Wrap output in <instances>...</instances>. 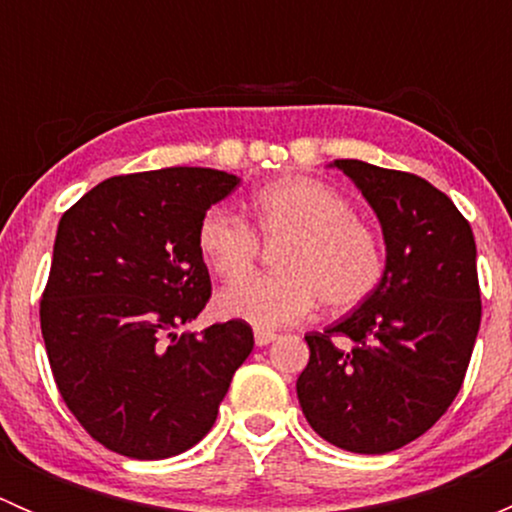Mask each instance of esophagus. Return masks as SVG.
Here are the masks:
<instances>
[{"label":"esophagus","instance_id":"esophagus-1","mask_svg":"<svg viewBox=\"0 0 512 512\" xmlns=\"http://www.w3.org/2000/svg\"><path fill=\"white\" fill-rule=\"evenodd\" d=\"M277 339L275 332H267V329H255V344L257 347H267Z\"/></svg>","mask_w":512,"mask_h":512}]
</instances>
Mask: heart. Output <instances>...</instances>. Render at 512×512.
<instances>
[{
  "label": "heart",
  "mask_w": 512,
  "mask_h": 512,
  "mask_svg": "<svg viewBox=\"0 0 512 512\" xmlns=\"http://www.w3.org/2000/svg\"><path fill=\"white\" fill-rule=\"evenodd\" d=\"M252 220L268 241L286 240L278 253L283 272L225 287L218 294L223 317L277 329L307 317L319 299L334 312L352 309L384 277V247L376 232L322 180L292 175L265 185L252 195ZM256 233L245 218L218 205L200 220L198 250L215 275L235 280L259 254Z\"/></svg>",
  "instance_id": "1"
}]
</instances>
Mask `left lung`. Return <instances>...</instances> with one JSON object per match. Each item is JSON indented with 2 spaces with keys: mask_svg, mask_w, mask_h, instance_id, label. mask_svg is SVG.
Segmentation results:
<instances>
[{
  "mask_svg": "<svg viewBox=\"0 0 512 512\" xmlns=\"http://www.w3.org/2000/svg\"><path fill=\"white\" fill-rule=\"evenodd\" d=\"M384 230L379 287L349 317L309 332L297 399L309 426L352 453H389L426 433L466 379L480 327L476 240L428 180L364 160H334ZM347 336L352 350L333 339Z\"/></svg>",
  "mask_w": 512,
  "mask_h": 512,
  "instance_id": "obj_1",
  "label": "left lung"
}]
</instances>
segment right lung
Segmentation results:
<instances>
[{
	"label": "right lung",
	"mask_w": 512,
	"mask_h": 512,
	"mask_svg": "<svg viewBox=\"0 0 512 512\" xmlns=\"http://www.w3.org/2000/svg\"><path fill=\"white\" fill-rule=\"evenodd\" d=\"M237 183L213 168L116 175L61 215L41 334L61 399L108 451L193 448L255 347L240 319L178 334L210 299L198 225Z\"/></svg>",
	"instance_id": "right-lung-1"
}]
</instances>
